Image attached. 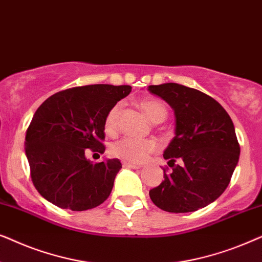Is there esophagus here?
<instances>
[{
	"instance_id": "esophagus-1",
	"label": "esophagus",
	"mask_w": 262,
	"mask_h": 262,
	"mask_svg": "<svg viewBox=\"0 0 262 262\" xmlns=\"http://www.w3.org/2000/svg\"><path fill=\"white\" fill-rule=\"evenodd\" d=\"M123 166L126 168H131V169H139V168H141L139 164H135V163H130V162H124Z\"/></svg>"
}]
</instances>
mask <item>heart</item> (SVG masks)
Returning <instances> with one entry per match:
<instances>
[{
  "label": "heart",
  "mask_w": 262,
  "mask_h": 262,
  "mask_svg": "<svg viewBox=\"0 0 262 262\" xmlns=\"http://www.w3.org/2000/svg\"><path fill=\"white\" fill-rule=\"evenodd\" d=\"M137 106L143 111L146 118L151 121V123L159 124L167 118V107L164 106L163 102L159 100L150 99V100H142L137 103ZM121 114V105L117 103L112 108L108 111L105 118V131L107 134L113 135L116 134L119 126ZM159 145L155 141L151 139H146V141H139L136 138L125 137L120 141L114 143L111 146V152L113 156L118 159L126 161L131 163H141L145 161L149 154L156 151Z\"/></svg>",
  "instance_id": "obj_1"
}]
</instances>
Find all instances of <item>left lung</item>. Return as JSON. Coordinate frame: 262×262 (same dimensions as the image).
Returning <instances> with one entry per match:
<instances>
[{"label": "left lung", "instance_id": "1", "mask_svg": "<svg viewBox=\"0 0 262 262\" xmlns=\"http://www.w3.org/2000/svg\"><path fill=\"white\" fill-rule=\"evenodd\" d=\"M173 108L175 137L163 157L173 168L150 189L152 203L173 213L193 212L213 203L237 166L239 144L231 118L211 96L178 83L149 85ZM178 159L180 165H175Z\"/></svg>", "mask_w": 262, "mask_h": 262}]
</instances>
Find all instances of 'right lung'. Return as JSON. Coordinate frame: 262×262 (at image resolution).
Wrapping results in <instances>:
<instances>
[{
  "mask_svg": "<svg viewBox=\"0 0 262 262\" xmlns=\"http://www.w3.org/2000/svg\"><path fill=\"white\" fill-rule=\"evenodd\" d=\"M130 92V85L75 87L50 96L35 111L25 151L34 187L48 202L84 211L108 198L120 161L93 163L85 151H105L106 114Z\"/></svg>",
  "mask_w": 262,
  "mask_h": 262,
  "instance_id": "obj_1",
  "label": "right lung"
}]
</instances>
